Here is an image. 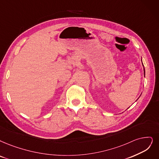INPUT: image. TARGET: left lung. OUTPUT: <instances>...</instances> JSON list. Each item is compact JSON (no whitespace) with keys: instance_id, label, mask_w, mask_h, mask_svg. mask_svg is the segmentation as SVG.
I'll use <instances>...</instances> for the list:
<instances>
[{"instance_id":"8db88e82","label":"left lung","mask_w":159,"mask_h":159,"mask_svg":"<svg viewBox=\"0 0 159 159\" xmlns=\"http://www.w3.org/2000/svg\"><path fill=\"white\" fill-rule=\"evenodd\" d=\"M142 64H143V63H142ZM143 71H144V76H145V68H143Z\"/></svg>"}]
</instances>
